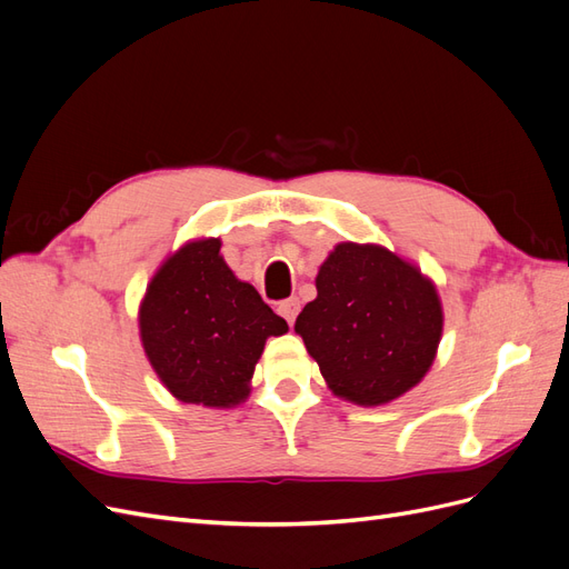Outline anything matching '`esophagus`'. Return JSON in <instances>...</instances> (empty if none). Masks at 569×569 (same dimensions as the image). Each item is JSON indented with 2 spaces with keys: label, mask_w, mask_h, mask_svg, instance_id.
<instances>
[{
  "label": "esophagus",
  "mask_w": 569,
  "mask_h": 569,
  "mask_svg": "<svg viewBox=\"0 0 569 569\" xmlns=\"http://www.w3.org/2000/svg\"><path fill=\"white\" fill-rule=\"evenodd\" d=\"M278 311H280V316H282L289 325H295V320H297V316H299V311H301V303H299V299H287V301H282V303L278 306Z\"/></svg>",
  "instance_id": "obj_1"
}]
</instances>
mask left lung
Returning a JSON list of instances; mask_svg holds the SVG:
<instances>
[{"label": "left lung", "mask_w": 569, "mask_h": 569, "mask_svg": "<svg viewBox=\"0 0 569 569\" xmlns=\"http://www.w3.org/2000/svg\"><path fill=\"white\" fill-rule=\"evenodd\" d=\"M316 289L295 330L339 399L382 406L432 368L443 311L418 266L380 244L341 242L320 266Z\"/></svg>", "instance_id": "8db88e82"}]
</instances>
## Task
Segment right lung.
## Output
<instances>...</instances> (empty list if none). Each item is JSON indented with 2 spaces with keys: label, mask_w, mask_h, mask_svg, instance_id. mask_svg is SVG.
<instances>
[{
  "label": "right lung",
  "mask_w": 569,
  "mask_h": 569,
  "mask_svg": "<svg viewBox=\"0 0 569 569\" xmlns=\"http://www.w3.org/2000/svg\"><path fill=\"white\" fill-rule=\"evenodd\" d=\"M287 330L261 295L234 278L216 237L187 242L168 256L140 306L144 353L182 403H242L266 339Z\"/></svg>",
  "instance_id": "right-lung-1"
}]
</instances>
